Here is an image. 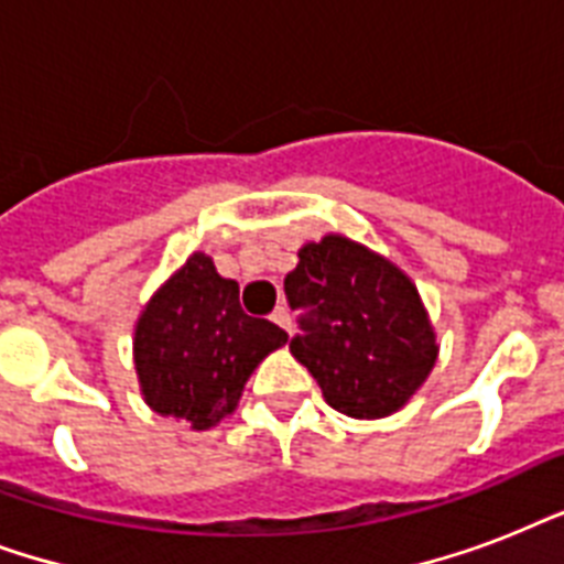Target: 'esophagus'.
I'll return each instance as SVG.
<instances>
[{"mask_svg":"<svg viewBox=\"0 0 564 564\" xmlns=\"http://www.w3.org/2000/svg\"><path fill=\"white\" fill-rule=\"evenodd\" d=\"M274 322V325L278 327H283V330H286V334L292 336V316H290V310L286 307H274V313L272 316H269Z\"/></svg>","mask_w":564,"mask_h":564,"instance_id":"obj_1","label":"esophagus"}]
</instances>
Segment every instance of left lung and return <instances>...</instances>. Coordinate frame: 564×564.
<instances>
[{
	"mask_svg": "<svg viewBox=\"0 0 564 564\" xmlns=\"http://www.w3.org/2000/svg\"><path fill=\"white\" fill-rule=\"evenodd\" d=\"M283 290L301 313L292 357L316 377L334 410L383 419L427 380L436 336L419 290L398 265L330 234L301 248Z\"/></svg>",
	"mask_w": 564,
	"mask_h": 564,
	"instance_id": "1",
	"label": "left lung"
}]
</instances>
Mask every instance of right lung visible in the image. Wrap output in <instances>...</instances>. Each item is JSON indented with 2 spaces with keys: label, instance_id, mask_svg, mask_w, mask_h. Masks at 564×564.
<instances>
[{
  "label": "right lung",
  "instance_id": "obj_1",
  "mask_svg": "<svg viewBox=\"0 0 564 564\" xmlns=\"http://www.w3.org/2000/svg\"><path fill=\"white\" fill-rule=\"evenodd\" d=\"M286 334L239 307V283L193 254L137 322L134 366L145 403L207 430L234 412L246 380Z\"/></svg>",
  "mask_w": 564,
  "mask_h": 564
}]
</instances>
